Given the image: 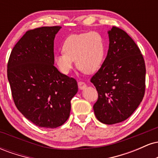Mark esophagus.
Segmentation results:
<instances>
[{"label":"esophagus","instance_id":"obj_1","mask_svg":"<svg viewBox=\"0 0 158 158\" xmlns=\"http://www.w3.org/2000/svg\"><path fill=\"white\" fill-rule=\"evenodd\" d=\"M78 86H79V89L83 90V89H85V87H86V84H85L84 81H78Z\"/></svg>","mask_w":158,"mask_h":158}]
</instances>
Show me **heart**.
Wrapping results in <instances>:
<instances>
[{"label":"heart","instance_id":"1","mask_svg":"<svg viewBox=\"0 0 158 158\" xmlns=\"http://www.w3.org/2000/svg\"><path fill=\"white\" fill-rule=\"evenodd\" d=\"M62 51L54 57L61 73H70L75 61L78 69L85 73L91 74L102 66L106 54V41L97 31L73 34L64 40Z\"/></svg>","mask_w":158,"mask_h":158}]
</instances>
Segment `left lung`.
<instances>
[{"label":"left lung","mask_w":158,"mask_h":158,"mask_svg":"<svg viewBox=\"0 0 158 158\" xmlns=\"http://www.w3.org/2000/svg\"><path fill=\"white\" fill-rule=\"evenodd\" d=\"M108 33V54L90 81L98 92L93 107L96 117L112 125L128 119L142 102L146 66L139 48L124 30L112 27Z\"/></svg>","instance_id":"8db88e82"}]
</instances>
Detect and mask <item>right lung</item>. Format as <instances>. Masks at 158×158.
<instances>
[{
  "mask_svg": "<svg viewBox=\"0 0 158 158\" xmlns=\"http://www.w3.org/2000/svg\"><path fill=\"white\" fill-rule=\"evenodd\" d=\"M61 27L26 32L11 52L7 77L15 106L37 126L54 128L70 116V100L78 91L75 79L54 66V39Z\"/></svg>",
  "mask_w": 158,
  "mask_h": 158,
  "instance_id": "obj_1",
  "label": "right lung"
}]
</instances>
